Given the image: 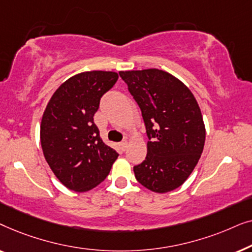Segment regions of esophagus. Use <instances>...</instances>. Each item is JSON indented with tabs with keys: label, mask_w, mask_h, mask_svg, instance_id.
Here are the masks:
<instances>
[{
	"label": "esophagus",
	"mask_w": 252,
	"mask_h": 252,
	"mask_svg": "<svg viewBox=\"0 0 252 252\" xmlns=\"http://www.w3.org/2000/svg\"><path fill=\"white\" fill-rule=\"evenodd\" d=\"M120 147L123 148V150H126L127 147H128V141L127 140H124L122 143H120Z\"/></svg>",
	"instance_id": "34e87169"
}]
</instances>
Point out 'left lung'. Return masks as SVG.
I'll return each mask as SVG.
<instances>
[{"mask_svg": "<svg viewBox=\"0 0 252 252\" xmlns=\"http://www.w3.org/2000/svg\"><path fill=\"white\" fill-rule=\"evenodd\" d=\"M139 104L147 135V157L134 166L136 180L158 194L174 190L198 163L205 125L195 96L174 75L158 68L120 71Z\"/></svg>", "mask_w": 252, "mask_h": 252, "instance_id": "1", "label": "left lung"}]
</instances>
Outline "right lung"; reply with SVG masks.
Segmentation results:
<instances>
[{
	"mask_svg": "<svg viewBox=\"0 0 252 252\" xmlns=\"http://www.w3.org/2000/svg\"><path fill=\"white\" fill-rule=\"evenodd\" d=\"M118 80L112 71H86L68 78L48 102L40 141L48 165L65 187L91 190L104 181L118 154L94 124L99 99Z\"/></svg>",
	"mask_w": 252,
	"mask_h": 252,
	"instance_id": "right-lung-1",
	"label": "right lung"
}]
</instances>
